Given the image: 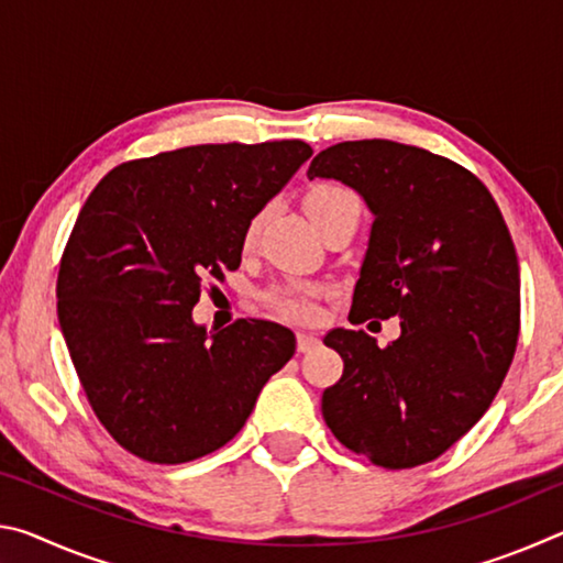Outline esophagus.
<instances>
[{
  "mask_svg": "<svg viewBox=\"0 0 563 563\" xmlns=\"http://www.w3.org/2000/svg\"><path fill=\"white\" fill-rule=\"evenodd\" d=\"M320 345L318 335H310V332H298V352H310Z\"/></svg>",
  "mask_w": 563,
  "mask_h": 563,
  "instance_id": "1",
  "label": "esophagus"
}]
</instances>
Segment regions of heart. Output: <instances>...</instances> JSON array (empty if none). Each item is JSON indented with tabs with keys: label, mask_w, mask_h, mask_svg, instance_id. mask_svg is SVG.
Returning a JSON list of instances; mask_svg holds the SVG:
<instances>
[{
	"label": "heart",
	"mask_w": 563,
	"mask_h": 563,
	"mask_svg": "<svg viewBox=\"0 0 563 563\" xmlns=\"http://www.w3.org/2000/svg\"><path fill=\"white\" fill-rule=\"evenodd\" d=\"M305 211L312 218L320 231L325 228L332 218H338L347 211H360V198L352 190L342 188L338 184H316L305 194ZM265 221V211L255 213L251 221L245 223L243 231V245L251 247L258 241L261 228ZM325 295L322 285L312 283H285L275 285L263 295V300L268 308L285 320L292 322H312L320 316V298Z\"/></svg>",
	"instance_id": "b5f03b06"
}]
</instances>
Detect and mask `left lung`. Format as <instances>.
<instances>
[{
    "label": "left lung",
    "mask_w": 563,
    "mask_h": 563,
    "mask_svg": "<svg viewBox=\"0 0 563 563\" xmlns=\"http://www.w3.org/2000/svg\"><path fill=\"white\" fill-rule=\"evenodd\" d=\"M375 213L350 322L399 318L379 347L335 328L345 367L322 393L340 444L385 470L437 460L479 422L517 352L519 261L504 216L472 170L397 141H342L312 158Z\"/></svg>",
    "instance_id": "1"
}]
</instances>
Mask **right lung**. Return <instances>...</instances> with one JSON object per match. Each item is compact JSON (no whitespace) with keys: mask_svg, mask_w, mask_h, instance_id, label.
Segmentation results:
<instances>
[{"mask_svg":"<svg viewBox=\"0 0 563 563\" xmlns=\"http://www.w3.org/2000/svg\"><path fill=\"white\" fill-rule=\"evenodd\" d=\"M310 156L300 139L164 151L109 170L84 203L56 312L93 415L139 460L221 450L295 355L278 322L241 318L208 335L190 310L238 271L245 223Z\"/></svg>","mask_w":563,"mask_h":563,"instance_id":"add662e5","label":"right lung"}]
</instances>
